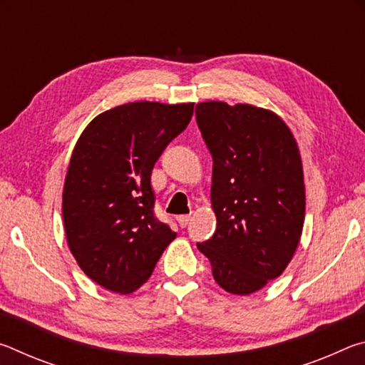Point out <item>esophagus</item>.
<instances>
[{
    "label": "esophagus",
    "instance_id": "1",
    "mask_svg": "<svg viewBox=\"0 0 365 365\" xmlns=\"http://www.w3.org/2000/svg\"><path fill=\"white\" fill-rule=\"evenodd\" d=\"M190 220H191V215L190 214H183V215H178V217H177L178 225H180L182 228L187 227L190 224Z\"/></svg>",
    "mask_w": 365,
    "mask_h": 365
}]
</instances>
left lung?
<instances>
[{"label": "left lung", "mask_w": 365, "mask_h": 365, "mask_svg": "<svg viewBox=\"0 0 365 365\" xmlns=\"http://www.w3.org/2000/svg\"><path fill=\"white\" fill-rule=\"evenodd\" d=\"M196 123L212 156L214 235L196 243L214 280L250 294L279 277L304 224L298 145L279 115L250 104H196Z\"/></svg>", "instance_id": "1"}]
</instances>
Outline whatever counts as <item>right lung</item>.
Listing matches in <instances>:
<instances>
[{
	"label": "right lung",
	"mask_w": 365,
	"mask_h": 365,
	"mask_svg": "<svg viewBox=\"0 0 365 365\" xmlns=\"http://www.w3.org/2000/svg\"><path fill=\"white\" fill-rule=\"evenodd\" d=\"M193 106L122 104L95 117L73 148L63 193L67 243L80 269L110 292L143 285L175 238L154 214L151 172Z\"/></svg>",
	"instance_id": "obj_1"
}]
</instances>
